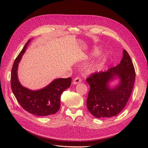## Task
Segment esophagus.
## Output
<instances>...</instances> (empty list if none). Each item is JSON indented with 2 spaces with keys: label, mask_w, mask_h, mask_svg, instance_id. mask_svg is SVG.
<instances>
[{
  "label": "esophagus",
  "mask_w": 148,
  "mask_h": 148,
  "mask_svg": "<svg viewBox=\"0 0 148 148\" xmlns=\"http://www.w3.org/2000/svg\"><path fill=\"white\" fill-rule=\"evenodd\" d=\"M81 82V79L79 77H76L74 79L73 84H74V85H76V84H77L78 83H80Z\"/></svg>",
  "instance_id": "34e87169"
}]
</instances>
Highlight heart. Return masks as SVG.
Returning <instances> with one entry per match:
<instances>
[{"label":"heart","instance_id":"obj_1","mask_svg":"<svg viewBox=\"0 0 148 148\" xmlns=\"http://www.w3.org/2000/svg\"><path fill=\"white\" fill-rule=\"evenodd\" d=\"M98 52V50L96 49L95 50L92 54H95ZM104 56V55L103 54H101L99 55V56L98 57V58L94 61H93L91 64H90L88 69V71L89 73H95L97 71H98L101 67V61L102 59L103 58V57Z\"/></svg>","mask_w":148,"mask_h":148}]
</instances>
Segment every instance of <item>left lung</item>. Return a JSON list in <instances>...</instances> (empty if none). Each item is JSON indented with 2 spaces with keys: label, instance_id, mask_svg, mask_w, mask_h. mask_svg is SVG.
<instances>
[{
  "label": "left lung",
  "instance_id": "left-lung-1",
  "mask_svg": "<svg viewBox=\"0 0 148 148\" xmlns=\"http://www.w3.org/2000/svg\"><path fill=\"white\" fill-rule=\"evenodd\" d=\"M135 71L131 58L125 50L116 66L104 72L95 73L87 79L90 86L87 106L96 118H111L124 108L132 91ZM118 83L112 86L111 82Z\"/></svg>",
  "mask_w": 148,
  "mask_h": 148
}]
</instances>
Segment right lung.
Here are the masks:
<instances>
[{"label": "right lung", "instance_id": "obj_1", "mask_svg": "<svg viewBox=\"0 0 148 148\" xmlns=\"http://www.w3.org/2000/svg\"><path fill=\"white\" fill-rule=\"evenodd\" d=\"M30 39L16 58L11 73V87L19 104L28 112L39 116L56 114L60 108L61 95L70 87L71 78H57L45 87L32 90L23 87L20 82L17 69L18 63L30 43Z\"/></svg>", "mask_w": 148, "mask_h": 148}]
</instances>
